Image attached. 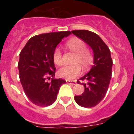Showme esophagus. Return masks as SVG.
Listing matches in <instances>:
<instances>
[{
  "label": "esophagus",
  "instance_id": "1",
  "mask_svg": "<svg viewBox=\"0 0 134 134\" xmlns=\"http://www.w3.org/2000/svg\"><path fill=\"white\" fill-rule=\"evenodd\" d=\"M65 81H66V82L69 83V84H72V85H76V84H77L76 81H70V80L66 79Z\"/></svg>",
  "mask_w": 134,
  "mask_h": 134
}]
</instances>
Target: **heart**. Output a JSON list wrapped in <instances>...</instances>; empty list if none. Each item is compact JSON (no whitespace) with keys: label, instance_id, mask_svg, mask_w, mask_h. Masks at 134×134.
<instances>
[{"label":"heart","instance_id":"obj_1","mask_svg":"<svg viewBox=\"0 0 134 134\" xmlns=\"http://www.w3.org/2000/svg\"><path fill=\"white\" fill-rule=\"evenodd\" d=\"M65 47L75 54L72 63L73 64L65 65L58 70V76L66 79H72L81 74V67L84 70H88L94 62L92 53L86 48V44L79 38H73L67 42ZM53 62L57 65L62 64V53L58 48L53 53Z\"/></svg>","mask_w":134,"mask_h":134}]
</instances>
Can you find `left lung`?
<instances>
[{
  "instance_id": "left-lung-1",
  "label": "left lung",
  "mask_w": 134,
  "mask_h": 134,
  "mask_svg": "<svg viewBox=\"0 0 134 134\" xmlns=\"http://www.w3.org/2000/svg\"><path fill=\"white\" fill-rule=\"evenodd\" d=\"M71 32L86 43L94 54V65L90 71L77 81L84 86V91L80 96H75V101L82 107H94L105 96L111 80L113 60L110 50L102 39L93 32L88 30Z\"/></svg>"
}]
</instances>
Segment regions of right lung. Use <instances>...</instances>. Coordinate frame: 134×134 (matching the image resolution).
<instances>
[{
	"label": "right lung",
	"instance_id": "1",
	"mask_svg": "<svg viewBox=\"0 0 134 134\" xmlns=\"http://www.w3.org/2000/svg\"><path fill=\"white\" fill-rule=\"evenodd\" d=\"M71 32L41 34L29 40L19 54V79L24 93L33 103L48 107L55 102L65 80L52 78L55 74L53 53L58 44Z\"/></svg>",
	"mask_w": 134,
	"mask_h": 134
}]
</instances>
